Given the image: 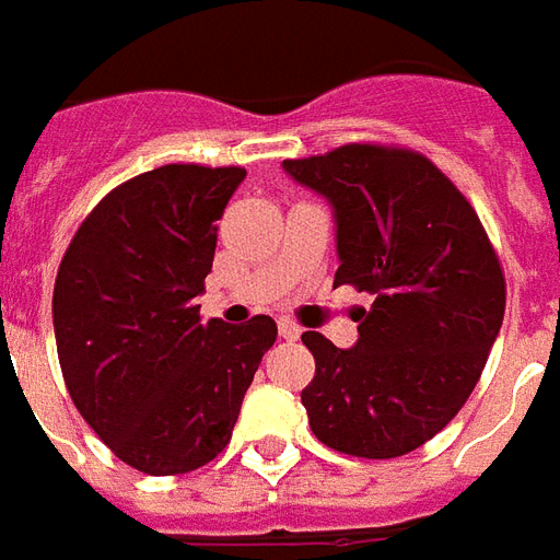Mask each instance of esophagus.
<instances>
[{"label":"esophagus","instance_id":"34e87169","mask_svg":"<svg viewBox=\"0 0 560 560\" xmlns=\"http://www.w3.org/2000/svg\"><path fill=\"white\" fill-rule=\"evenodd\" d=\"M279 335L284 337V340H299V335H302V328L293 323V319H279Z\"/></svg>","mask_w":560,"mask_h":560}]
</instances>
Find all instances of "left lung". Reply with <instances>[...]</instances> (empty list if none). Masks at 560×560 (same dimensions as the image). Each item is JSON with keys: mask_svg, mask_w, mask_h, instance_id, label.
<instances>
[{"mask_svg": "<svg viewBox=\"0 0 560 560\" xmlns=\"http://www.w3.org/2000/svg\"><path fill=\"white\" fill-rule=\"evenodd\" d=\"M331 205L335 284L373 293L358 340L302 343L317 373L302 390L317 441L355 458H399L460 411L505 317V276L472 205L429 158L352 143L284 161Z\"/></svg>", "mask_w": 560, "mask_h": 560, "instance_id": "obj_1", "label": "left lung"}]
</instances>
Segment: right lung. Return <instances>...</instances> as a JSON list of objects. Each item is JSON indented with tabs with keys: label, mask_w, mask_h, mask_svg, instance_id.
<instances>
[{
	"label": "right lung",
	"mask_w": 560,
	"mask_h": 560,
	"mask_svg": "<svg viewBox=\"0 0 560 560\" xmlns=\"http://www.w3.org/2000/svg\"><path fill=\"white\" fill-rule=\"evenodd\" d=\"M241 166L166 164L102 199L58 267L52 323L72 402L102 443L147 476H178L225 450L272 317L202 323L217 220Z\"/></svg>",
	"instance_id": "obj_1"
}]
</instances>
